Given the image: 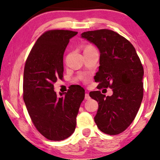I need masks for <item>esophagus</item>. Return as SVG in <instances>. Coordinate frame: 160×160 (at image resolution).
I'll return each instance as SVG.
<instances>
[{
    "label": "esophagus",
    "instance_id": "34e87169",
    "mask_svg": "<svg viewBox=\"0 0 160 160\" xmlns=\"http://www.w3.org/2000/svg\"><path fill=\"white\" fill-rule=\"evenodd\" d=\"M84 98H85V99H86V100H89V99H90V95H89V94H88V93H86V94H85Z\"/></svg>",
    "mask_w": 160,
    "mask_h": 160
}]
</instances>
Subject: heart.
Wrapping results in <instances>:
<instances>
[{
	"label": "heart",
	"instance_id": "obj_1",
	"mask_svg": "<svg viewBox=\"0 0 160 160\" xmlns=\"http://www.w3.org/2000/svg\"><path fill=\"white\" fill-rule=\"evenodd\" d=\"M92 48V46H90V45H89V46H88V47L86 48Z\"/></svg>",
	"mask_w": 160,
	"mask_h": 160
}]
</instances>
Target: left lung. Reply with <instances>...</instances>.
<instances>
[{
    "label": "left lung",
    "mask_w": 160,
    "mask_h": 160,
    "mask_svg": "<svg viewBox=\"0 0 160 160\" xmlns=\"http://www.w3.org/2000/svg\"><path fill=\"white\" fill-rule=\"evenodd\" d=\"M100 51V66L95 76L98 89L109 88L106 96L92 91L90 96L98 103L94 120L103 133L116 135L125 131L135 118L143 97L144 70L136 50L128 39L109 29L82 34Z\"/></svg>",
    "instance_id": "left-lung-1"
}]
</instances>
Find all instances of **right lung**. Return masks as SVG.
I'll return each mask as SVG.
<instances>
[{"mask_svg": "<svg viewBox=\"0 0 160 160\" xmlns=\"http://www.w3.org/2000/svg\"><path fill=\"white\" fill-rule=\"evenodd\" d=\"M78 32L50 30L37 39L27 58L23 73V100L38 132L50 140L69 138L75 131L76 116L84 90L75 86L58 96L53 84L63 77V55Z\"/></svg>", "mask_w": 160, "mask_h": 160, "instance_id": "add662e5", "label": "right lung"}]
</instances>
